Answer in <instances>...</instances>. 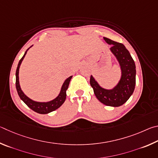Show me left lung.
Listing matches in <instances>:
<instances>
[{
	"label": "left lung",
	"mask_w": 158,
	"mask_h": 158,
	"mask_svg": "<svg viewBox=\"0 0 158 158\" xmlns=\"http://www.w3.org/2000/svg\"><path fill=\"white\" fill-rule=\"evenodd\" d=\"M104 40L112 45L110 50L120 64L122 76L117 86L112 90L101 87L92 76H90V85L99 101L107 106L118 107L125 103L134 92L136 83V67L133 59L123 44L107 37H104Z\"/></svg>",
	"instance_id": "8db88e82"
}]
</instances>
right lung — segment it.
Masks as SVG:
<instances>
[{
	"instance_id": "obj_1",
	"label": "right lung",
	"mask_w": 158,
	"mask_h": 158,
	"mask_svg": "<svg viewBox=\"0 0 158 158\" xmlns=\"http://www.w3.org/2000/svg\"><path fill=\"white\" fill-rule=\"evenodd\" d=\"M29 48H27V50ZM27 51H26V52H25L24 55L22 57L21 59L19 60L18 66L17 68H16V91H17L18 94L21 100L27 105V107H29L30 109L32 110L33 111L37 112L39 114H48V113L51 112L52 111H54V110H57V108H59V107L64 103V102L65 101V99L66 97V91L68 89L69 82H70L72 76L68 77V78L64 81V84L62 85V89H61V92L60 93L59 96H58L56 98L54 99V100L48 102V103H39V102H35V101H32L31 99H30L28 97H27V96L24 94L23 92H22L21 89L20 85H19V67H20L22 60H23L25 55L26 54Z\"/></svg>"
}]
</instances>
